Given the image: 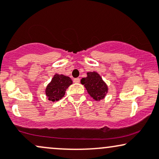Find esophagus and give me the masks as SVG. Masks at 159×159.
Wrapping results in <instances>:
<instances>
[{
	"instance_id": "34e87169",
	"label": "esophagus",
	"mask_w": 159,
	"mask_h": 159,
	"mask_svg": "<svg viewBox=\"0 0 159 159\" xmlns=\"http://www.w3.org/2000/svg\"><path fill=\"white\" fill-rule=\"evenodd\" d=\"M73 82H74V83H79L80 82V78H75V79L73 80Z\"/></svg>"
}]
</instances>
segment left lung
<instances>
[{"mask_svg":"<svg viewBox=\"0 0 159 159\" xmlns=\"http://www.w3.org/2000/svg\"><path fill=\"white\" fill-rule=\"evenodd\" d=\"M81 83L86 87L89 94L96 101L104 98L107 92L106 84L95 72L87 73V77L83 78Z\"/></svg>","mask_w":159,"mask_h":159,"instance_id":"8db88e82","label":"left lung"}]
</instances>
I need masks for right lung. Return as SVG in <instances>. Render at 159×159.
I'll list each match as a JSON object with an SVG mask.
<instances>
[{"mask_svg": "<svg viewBox=\"0 0 159 159\" xmlns=\"http://www.w3.org/2000/svg\"><path fill=\"white\" fill-rule=\"evenodd\" d=\"M72 80L64 75L55 74L50 83L46 88L45 94L49 101L55 102L63 98L66 89L72 84Z\"/></svg>", "mask_w": 159, "mask_h": 159, "instance_id": "1", "label": "right lung"}]
</instances>
